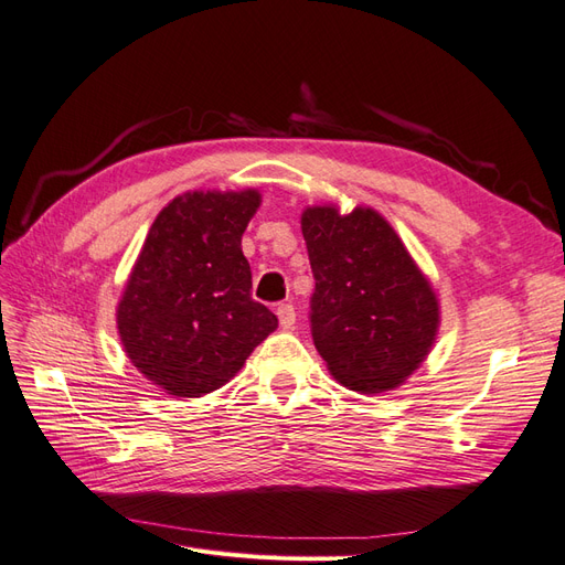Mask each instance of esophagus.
<instances>
[{
  "mask_svg": "<svg viewBox=\"0 0 565 565\" xmlns=\"http://www.w3.org/2000/svg\"><path fill=\"white\" fill-rule=\"evenodd\" d=\"M276 313H278V320H280V328L282 330H292L295 328L297 313H295V306L292 303H280Z\"/></svg>",
  "mask_w": 565,
  "mask_h": 565,
  "instance_id": "esophagus-1",
  "label": "esophagus"
}]
</instances>
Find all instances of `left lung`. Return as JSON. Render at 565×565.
<instances>
[{"label": "left lung", "instance_id": "8db88e82", "mask_svg": "<svg viewBox=\"0 0 565 565\" xmlns=\"http://www.w3.org/2000/svg\"><path fill=\"white\" fill-rule=\"evenodd\" d=\"M316 292L313 344L332 377L377 396L398 388L431 353L440 303L401 235L372 207L301 212Z\"/></svg>", "mask_w": 565, "mask_h": 565}]
</instances>
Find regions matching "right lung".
Returning a JSON list of instances; mask_svg holds the SVG:
<instances>
[{
    "label": "right lung",
    "instance_id": "1",
    "mask_svg": "<svg viewBox=\"0 0 565 565\" xmlns=\"http://www.w3.org/2000/svg\"><path fill=\"white\" fill-rule=\"evenodd\" d=\"M259 204L254 188L188 191L152 221L117 301V332L131 365L167 396L221 388L278 328L252 299L243 254Z\"/></svg>",
    "mask_w": 565,
    "mask_h": 565
}]
</instances>
